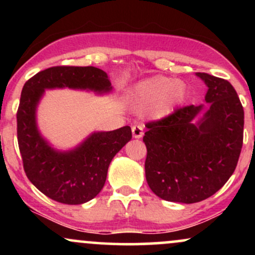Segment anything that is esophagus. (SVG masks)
Listing matches in <instances>:
<instances>
[{
  "mask_svg": "<svg viewBox=\"0 0 255 255\" xmlns=\"http://www.w3.org/2000/svg\"><path fill=\"white\" fill-rule=\"evenodd\" d=\"M131 133H133V137L140 139V137L144 135V128H142L141 125H134L131 127Z\"/></svg>",
  "mask_w": 255,
  "mask_h": 255,
  "instance_id": "34e87169",
  "label": "esophagus"
}]
</instances>
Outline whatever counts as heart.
Masks as SVG:
<instances>
[{"label":"heart","instance_id":"1","mask_svg":"<svg viewBox=\"0 0 255 255\" xmlns=\"http://www.w3.org/2000/svg\"><path fill=\"white\" fill-rule=\"evenodd\" d=\"M186 97V87L180 81L165 77L150 78L137 84L134 90V101L137 109L152 108L153 115L165 118L170 115Z\"/></svg>","mask_w":255,"mask_h":255}]
</instances>
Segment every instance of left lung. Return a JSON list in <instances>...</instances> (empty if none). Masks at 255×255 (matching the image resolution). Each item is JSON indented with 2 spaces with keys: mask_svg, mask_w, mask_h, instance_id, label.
Instances as JSON below:
<instances>
[{
  "mask_svg": "<svg viewBox=\"0 0 255 255\" xmlns=\"http://www.w3.org/2000/svg\"><path fill=\"white\" fill-rule=\"evenodd\" d=\"M207 85L210 107L193 124L203 105H187L146 124V181L157 197L193 204L224 186L235 171L244 144L245 113L228 80L197 73Z\"/></svg>",
  "mask_w": 255,
  "mask_h": 255,
  "instance_id": "left-lung-1",
  "label": "left lung"
}]
</instances>
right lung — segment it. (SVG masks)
I'll return each mask as SVG.
<instances>
[{
    "instance_id": "right-lung-1",
    "label": "right lung",
    "mask_w": 255,
    "mask_h": 255,
    "mask_svg": "<svg viewBox=\"0 0 255 255\" xmlns=\"http://www.w3.org/2000/svg\"><path fill=\"white\" fill-rule=\"evenodd\" d=\"M55 87L108 92L111 83L107 73L96 67H50L26 81L17 108V144L26 176L52 200L84 204L102 191L111 159L129 141L131 130L125 126L113 131H98L75 150H52L38 133L36 107L44 90Z\"/></svg>"
}]
</instances>
